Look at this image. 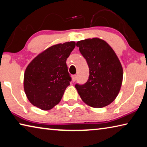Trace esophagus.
<instances>
[{
    "mask_svg": "<svg viewBox=\"0 0 147 147\" xmlns=\"http://www.w3.org/2000/svg\"><path fill=\"white\" fill-rule=\"evenodd\" d=\"M77 79V76L76 75H73L72 76V80L73 82H75Z\"/></svg>",
    "mask_w": 147,
    "mask_h": 147,
    "instance_id": "34e87169",
    "label": "esophagus"
}]
</instances>
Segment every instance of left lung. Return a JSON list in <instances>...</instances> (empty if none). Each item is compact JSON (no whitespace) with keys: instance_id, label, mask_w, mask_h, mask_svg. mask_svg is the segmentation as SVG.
<instances>
[{"instance_id":"1","label":"left lung","mask_w":147,"mask_h":147,"mask_svg":"<svg viewBox=\"0 0 147 147\" xmlns=\"http://www.w3.org/2000/svg\"><path fill=\"white\" fill-rule=\"evenodd\" d=\"M89 69V79L84 85L76 84L82 100L87 105L100 108L110 104L120 91L123 67L117 56L103 39L94 38L76 43Z\"/></svg>"}]
</instances>
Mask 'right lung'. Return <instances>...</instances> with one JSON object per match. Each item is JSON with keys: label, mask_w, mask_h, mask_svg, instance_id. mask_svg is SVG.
Wrapping results in <instances>:
<instances>
[{"label": "right lung", "mask_w": 147, "mask_h": 147, "mask_svg": "<svg viewBox=\"0 0 147 147\" xmlns=\"http://www.w3.org/2000/svg\"><path fill=\"white\" fill-rule=\"evenodd\" d=\"M75 45L74 41L54 45L39 54L27 66L24 90L34 106L49 110L60 102L70 85L66 60Z\"/></svg>", "instance_id": "add662e5"}]
</instances>
